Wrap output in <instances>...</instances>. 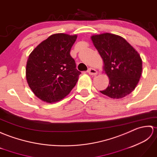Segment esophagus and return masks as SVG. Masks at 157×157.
<instances>
[{
	"label": "esophagus",
	"mask_w": 157,
	"mask_h": 157,
	"mask_svg": "<svg viewBox=\"0 0 157 157\" xmlns=\"http://www.w3.org/2000/svg\"><path fill=\"white\" fill-rule=\"evenodd\" d=\"M87 72L90 75H97V71H96L95 69L92 68H89L87 70Z\"/></svg>",
	"instance_id": "obj_1"
}]
</instances>
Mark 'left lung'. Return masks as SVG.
<instances>
[{
	"label": "left lung",
	"mask_w": 157,
	"mask_h": 157,
	"mask_svg": "<svg viewBox=\"0 0 157 157\" xmlns=\"http://www.w3.org/2000/svg\"><path fill=\"white\" fill-rule=\"evenodd\" d=\"M91 40L103 59V69L109 78V85L100 92L113 99L129 95L141 76L142 62L140 55L126 40L117 35H95Z\"/></svg>",
	"instance_id": "left-lung-1"
}]
</instances>
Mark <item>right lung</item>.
<instances>
[{
  "instance_id": "right-lung-1",
  "label": "right lung",
  "mask_w": 157,
  "mask_h": 157,
  "mask_svg": "<svg viewBox=\"0 0 157 157\" xmlns=\"http://www.w3.org/2000/svg\"><path fill=\"white\" fill-rule=\"evenodd\" d=\"M76 37V35H52L30 54L27 81L36 96L44 101H58L76 85L81 72L76 68L70 52Z\"/></svg>"
}]
</instances>
